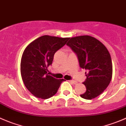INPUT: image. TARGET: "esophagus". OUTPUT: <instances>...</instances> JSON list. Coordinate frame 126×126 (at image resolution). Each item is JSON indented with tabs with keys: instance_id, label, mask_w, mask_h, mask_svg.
Masks as SVG:
<instances>
[{
	"instance_id": "1",
	"label": "esophagus",
	"mask_w": 126,
	"mask_h": 126,
	"mask_svg": "<svg viewBox=\"0 0 126 126\" xmlns=\"http://www.w3.org/2000/svg\"><path fill=\"white\" fill-rule=\"evenodd\" d=\"M69 82H70V83H72V84H76V83H77V82L76 81H74V80H69L68 81Z\"/></svg>"
}]
</instances>
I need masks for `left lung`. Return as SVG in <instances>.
Wrapping results in <instances>:
<instances>
[{"label":"left lung","instance_id":"8db88e82","mask_svg":"<svg viewBox=\"0 0 126 126\" xmlns=\"http://www.w3.org/2000/svg\"><path fill=\"white\" fill-rule=\"evenodd\" d=\"M66 45L76 53L81 68L88 71L83 82L86 91L80 96L86 99L95 98L106 89L112 78L109 51L100 41L89 35L72 37Z\"/></svg>","mask_w":126,"mask_h":126}]
</instances>
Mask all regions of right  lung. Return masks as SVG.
Here are the masks:
<instances>
[{
    "instance_id": "add662e5",
    "label": "right lung",
    "mask_w": 126,
    "mask_h": 126,
    "mask_svg": "<svg viewBox=\"0 0 126 126\" xmlns=\"http://www.w3.org/2000/svg\"><path fill=\"white\" fill-rule=\"evenodd\" d=\"M70 38L43 35L30 43L21 58L20 73L25 86L38 98L48 99L57 93L63 79H56L47 74L58 50Z\"/></svg>"
}]
</instances>
